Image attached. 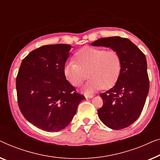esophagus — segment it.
I'll list each match as a JSON object with an SVG mask.
<instances>
[{
  "mask_svg": "<svg viewBox=\"0 0 160 160\" xmlns=\"http://www.w3.org/2000/svg\"><path fill=\"white\" fill-rule=\"evenodd\" d=\"M85 98H91L93 97V95H86V94H85Z\"/></svg>",
  "mask_w": 160,
  "mask_h": 160,
  "instance_id": "obj_1",
  "label": "esophagus"
}]
</instances>
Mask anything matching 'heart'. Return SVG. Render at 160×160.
Instances as JSON below:
<instances>
[{
	"instance_id": "b5f03b06",
	"label": "heart",
	"mask_w": 160,
	"mask_h": 160,
	"mask_svg": "<svg viewBox=\"0 0 160 160\" xmlns=\"http://www.w3.org/2000/svg\"><path fill=\"white\" fill-rule=\"evenodd\" d=\"M77 64L68 62L64 67V75L72 85L79 87L88 78H91L83 88V92L93 93L102 88L109 89L120 77L122 62L115 51L86 46L74 57Z\"/></svg>"
}]
</instances>
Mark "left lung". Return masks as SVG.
I'll return each mask as SVG.
<instances>
[{
    "label": "left lung",
    "mask_w": 160,
    "mask_h": 160,
    "mask_svg": "<svg viewBox=\"0 0 160 160\" xmlns=\"http://www.w3.org/2000/svg\"><path fill=\"white\" fill-rule=\"evenodd\" d=\"M91 45L110 48L121 58L120 77L114 87L100 94L103 104L98 114L108 128L123 129L138 118L147 100L149 90L147 58L130 40L119 36L100 38Z\"/></svg>",
    "instance_id": "1"
}]
</instances>
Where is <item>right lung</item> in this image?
<instances>
[{
    "label": "right lung",
    "instance_id": "add662e5",
    "mask_svg": "<svg viewBox=\"0 0 160 160\" xmlns=\"http://www.w3.org/2000/svg\"><path fill=\"white\" fill-rule=\"evenodd\" d=\"M72 47L41 46L29 53L19 67L16 86L20 111L28 122L44 131L66 128L85 99L64 75Z\"/></svg>",
    "mask_w": 160,
    "mask_h": 160
}]
</instances>
